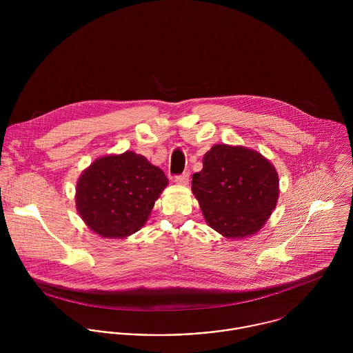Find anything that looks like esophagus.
<instances>
[{
    "label": "esophagus",
    "instance_id": "obj_1",
    "mask_svg": "<svg viewBox=\"0 0 353 353\" xmlns=\"http://www.w3.org/2000/svg\"><path fill=\"white\" fill-rule=\"evenodd\" d=\"M174 181L178 183V185H188L189 183V172H183L181 175H176L174 178Z\"/></svg>",
    "mask_w": 353,
    "mask_h": 353
}]
</instances>
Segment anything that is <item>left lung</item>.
<instances>
[{"mask_svg":"<svg viewBox=\"0 0 353 353\" xmlns=\"http://www.w3.org/2000/svg\"><path fill=\"white\" fill-rule=\"evenodd\" d=\"M192 190L206 223L230 239L256 234L279 200V175L259 152L217 144L206 152Z\"/></svg>","mask_w":353,"mask_h":353,"instance_id":"left-lung-1","label":"left lung"}]
</instances>
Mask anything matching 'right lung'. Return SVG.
Masks as SVG:
<instances>
[{
    "instance_id": "1",
    "label": "right lung",
    "mask_w": 353,
    "mask_h": 353,
    "mask_svg": "<svg viewBox=\"0 0 353 353\" xmlns=\"http://www.w3.org/2000/svg\"><path fill=\"white\" fill-rule=\"evenodd\" d=\"M168 185L164 172L143 154L126 151L97 159L76 186V208L84 223L103 238H126L148 220Z\"/></svg>"
}]
</instances>
